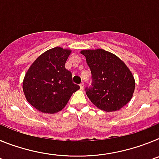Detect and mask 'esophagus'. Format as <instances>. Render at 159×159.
Instances as JSON below:
<instances>
[{
  "label": "esophagus",
  "mask_w": 159,
  "mask_h": 159,
  "mask_svg": "<svg viewBox=\"0 0 159 159\" xmlns=\"http://www.w3.org/2000/svg\"><path fill=\"white\" fill-rule=\"evenodd\" d=\"M80 89H84V83H81V84H80Z\"/></svg>",
  "instance_id": "esophagus-1"
}]
</instances>
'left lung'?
<instances>
[{"mask_svg": "<svg viewBox=\"0 0 159 159\" xmlns=\"http://www.w3.org/2000/svg\"><path fill=\"white\" fill-rule=\"evenodd\" d=\"M92 72V86L85 89L95 106L116 111L130 102L135 88L131 71L117 56L103 49L83 50Z\"/></svg>", "mask_w": 159, "mask_h": 159, "instance_id": "left-lung-1", "label": "left lung"}]
</instances>
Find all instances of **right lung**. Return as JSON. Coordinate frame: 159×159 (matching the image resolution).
I'll use <instances>...</instances> for the list:
<instances>
[{"instance_id": "obj_1", "label": "right lung", "mask_w": 159, "mask_h": 159, "mask_svg": "<svg viewBox=\"0 0 159 159\" xmlns=\"http://www.w3.org/2000/svg\"><path fill=\"white\" fill-rule=\"evenodd\" d=\"M69 49L53 48L38 57L29 68L23 81L28 102L43 113L54 114L66 106L71 95L80 89L65 68Z\"/></svg>"}]
</instances>
